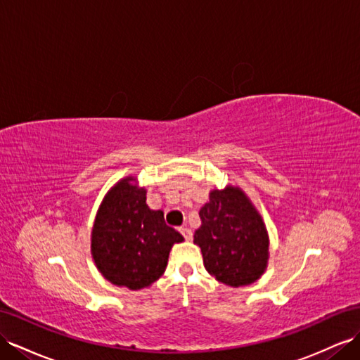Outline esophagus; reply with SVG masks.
I'll use <instances>...</instances> for the list:
<instances>
[{
	"label": "esophagus",
	"instance_id": "34e87169",
	"mask_svg": "<svg viewBox=\"0 0 360 360\" xmlns=\"http://www.w3.org/2000/svg\"><path fill=\"white\" fill-rule=\"evenodd\" d=\"M180 233H181V235L184 236V239H186V240H191V239H192V230L188 229L186 226L180 227Z\"/></svg>",
	"mask_w": 360,
	"mask_h": 360
}]
</instances>
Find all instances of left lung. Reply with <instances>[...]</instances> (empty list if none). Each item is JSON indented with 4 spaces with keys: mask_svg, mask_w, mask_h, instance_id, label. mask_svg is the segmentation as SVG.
I'll use <instances>...</instances> for the list:
<instances>
[{
    "mask_svg": "<svg viewBox=\"0 0 360 360\" xmlns=\"http://www.w3.org/2000/svg\"><path fill=\"white\" fill-rule=\"evenodd\" d=\"M200 219L193 242L201 248L207 273L233 288L255 283L266 268L268 235L244 192L230 186L212 191Z\"/></svg>",
    "mask_w": 360,
    "mask_h": 360,
    "instance_id": "1",
    "label": "left lung"
}]
</instances>
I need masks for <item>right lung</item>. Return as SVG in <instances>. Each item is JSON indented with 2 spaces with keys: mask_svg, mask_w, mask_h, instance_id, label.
<instances>
[{
  "mask_svg": "<svg viewBox=\"0 0 360 360\" xmlns=\"http://www.w3.org/2000/svg\"><path fill=\"white\" fill-rule=\"evenodd\" d=\"M121 180L109 191L96 213L92 256L100 273L113 285L131 290L154 283L168 264L169 250L183 240L162 210L147 206L145 189Z\"/></svg>",
  "mask_w": 360,
  "mask_h": 360,
  "instance_id": "obj_1",
  "label": "right lung"
}]
</instances>
